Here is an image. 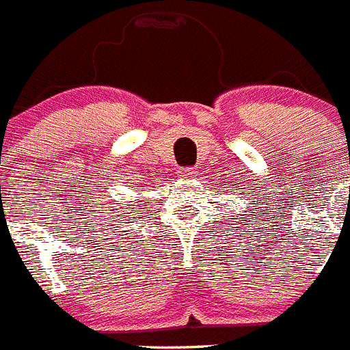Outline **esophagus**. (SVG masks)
Segmentation results:
<instances>
[{
	"label": "esophagus",
	"mask_w": 350,
	"mask_h": 350,
	"mask_svg": "<svg viewBox=\"0 0 350 350\" xmlns=\"http://www.w3.org/2000/svg\"><path fill=\"white\" fill-rule=\"evenodd\" d=\"M179 176H183V178H196V176H197V169H196V167H187V169H179Z\"/></svg>",
	"instance_id": "34e87169"
}]
</instances>
